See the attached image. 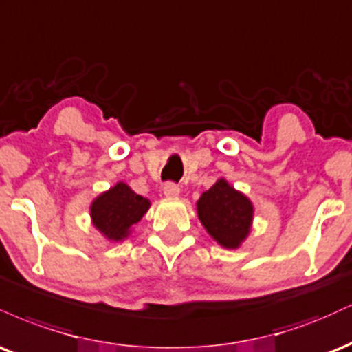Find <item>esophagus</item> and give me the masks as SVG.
Wrapping results in <instances>:
<instances>
[{"mask_svg":"<svg viewBox=\"0 0 352 352\" xmlns=\"http://www.w3.org/2000/svg\"><path fill=\"white\" fill-rule=\"evenodd\" d=\"M164 193L165 197H168V199H173V197H179L180 187L173 184V182H168V184L164 185Z\"/></svg>","mask_w":352,"mask_h":352,"instance_id":"34e87169","label":"esophagus"}]
</instances>
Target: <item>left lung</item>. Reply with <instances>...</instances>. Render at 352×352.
Segmentation results:
<instances>
[{"label": "left lung", "instance_id": "1", "mask_svg": "<svg viewBox=\"0 0 352 352\" xmlns=\"http://www.w3.org/2000/svg\"><path fill=\"white\" fill-rule=\"evenodd\" d=\"M197 213L208 235L223 248L235 250L250 235L253 221V204L225 179L215 182L201 193Z\"/></svg>", "mask_w": 352, "mask_h": 352}]
</instances>
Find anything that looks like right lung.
Segmentation results:
<instances>
[{"mask_svg":"<svg viewBox=\"0 0 352 352\" xmlns=\"http://www.w3.org/2000/svg\"><path fill=\"white\" fill-rule=\"evenodd\" d=\"M151 201L137 193L124 182L100 193L91 205L92 225L107 240L122 241L131 235L132 227L147 213Z\"/></svg>","mask_w":352,"mask_h":352,"instance_id":"right-lung-1","label":"right lung"}]
</instances>
